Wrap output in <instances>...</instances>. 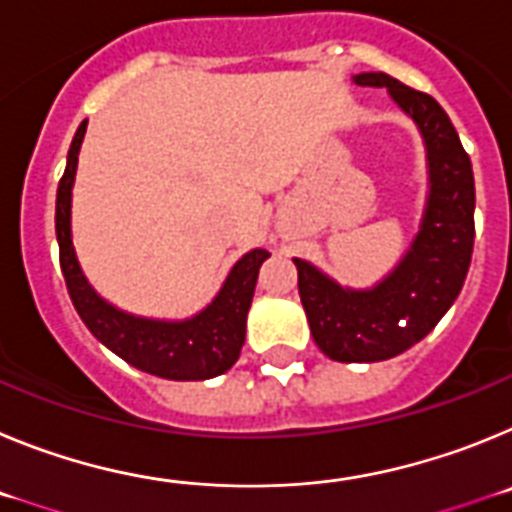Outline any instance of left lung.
Returning a JSON list of instances; mask_svg holds the SVG:
<instances>
[{
  "mask_svg": "<svg viewBox=\"0 0 512 512\" xmlns=\"http://www.w3.org/2000/svg\"><path fill=\"white\" fill-rule=\"evenodd\" d=\"M359 87H384L418 125L428 161V197L420 230L395 269L369 289L295 259L297 287L310 333L328 359L372 364L408 351L438 325L459 297L474 248V174L449 115L431 94L382 71L356 74Z\"/></svg>",
  "mask_w": 512,
  "mask_h": 512,
  "instance_id": "8db88e82",
  "label": "left lung"
}]
</instances>
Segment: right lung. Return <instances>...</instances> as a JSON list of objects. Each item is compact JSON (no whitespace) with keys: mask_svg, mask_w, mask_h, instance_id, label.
Segmentation results:
<instances>
[{"mask_svg":"<svg viewBox=\"0 0 512 512\" xmlns=\"http://www.w3.org/2000/svg\"><path fill=\"white\" fill-rule=\"evenodd\" d=\"M84 133H87V120L81 122L71 140L66 171L58 182L56 194V238L58 251H61V271L79 318L112 354L153 377L197 382V379L225 374L241 356L243 341H246L248 307H251L259 269L269 259V251L253 248L235 261L215 300L192 318H140V315L110 305L84 277L76 259L74 241H71V189H74Z\"/></svg>","mask_w":512,"mask_h":512,"instance_id":"add662e5","label":"right lung"}]
</instances>
